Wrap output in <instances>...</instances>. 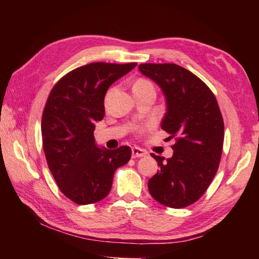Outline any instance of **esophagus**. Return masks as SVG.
<instances>
[{
	"label": "esophagus",
	"mask_w": 259,
	"mask_h": 259,
	"mask_svg": "<svg viewBox=\"0 0 259 259\" xmlns=\"http://www.w3.org/2000/svg\"><path fill=\"white\" fill-rule=\"evenodd\" d=\"M131 151H133V158H140V157H145L147 155V151L145 149H141V148L139 147H133V149H131Z\"/></svg>",
	"instance_id": "34e87169"
}]
</instances>
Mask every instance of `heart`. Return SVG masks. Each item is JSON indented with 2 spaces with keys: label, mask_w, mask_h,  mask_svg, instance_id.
<instances>
[{
  "label": "heart",
  "mask_w": 259,
  "mask_h": 259,
  "mask_svg": "<svg viewBox=\"0 0 259 259\" xmlns=\"http://www.w3.org/2000/svg\"><path fill=\"white\" fill-rule=\"evenodd\" d=\"M147 87H153V84L151 83V82H150L149 80L140 78V79H138V80H137V81L135 82V84H134V90H136V89H140V88H147ZM139 131L141 133V131H142V128H140V129H139Z\"/></svg>",
  "instance_id": "b5f03b06"
}]
</instances>
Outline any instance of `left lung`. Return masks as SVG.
Returning <instances> with one entry per match:
<instances>
[{"label": "left lung", "instance_id": "obj_1", "mask_svg": "<svg viewBox=\"0 0 259 259\" xmlns=\"http://www.w3.org/2000/svg\"><path fill=\"white\" fill-rule=\"evenodd\" d=\"M139 70L161 88L167 102L161 129L176 140L167 160L151 153L159 170L148 189L161 205L185 208L205 194L218 170L224 145L221 109L205 82L178 64L142 63Z\"/></svg>", "mask_w": 259, "mask_h": 259}]
</instances>
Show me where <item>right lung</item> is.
<instances>
[{
	"label": "right lung",
	"instance_id": "obj_1",
	"mask_svg": "<svg viewBox=\"0 0 259 259\" xmlns=\"http://www.w3.org/2000/svg\"><path fill=\"white\" fill-rule=\"evenodd\" d=\"M136 65H82L63 75L48 97L41 121L43 150L59 189L78 205L107 197L114 171L130 160V147L100 149L93 131L96 121L104 117L103 101L109 87Z\"/></svg>",
	"mask_w": 259,
	"mask_h": 259
}]
</instances>
